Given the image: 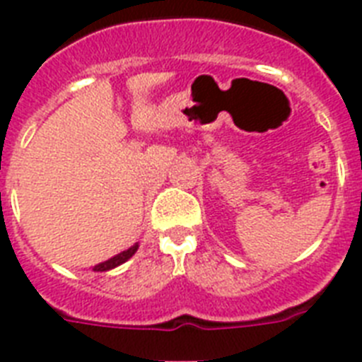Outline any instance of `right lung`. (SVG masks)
Segmentation results:
<instances>
[{"label":"right lung","instance_id":"1","mask_svg":"<svg viewBox=\"0 0 362 362\" xmlns=\"http://www.w3.org/2000/svg\"><path fill=\"white\" fill-rule=\"evenodd\" d=\"M138 247H139L138 243H134L132 247L127 248V250H123V252H119L117 256L110 257V259L103 261V263H99V265L93 267V270H95V272H106V270H112V269H115V267L123 265L124 261H129L130 257L134 256L136 250H138Z\"/></svg>","mask_w":362,"mask_h":362}]
</instances>
